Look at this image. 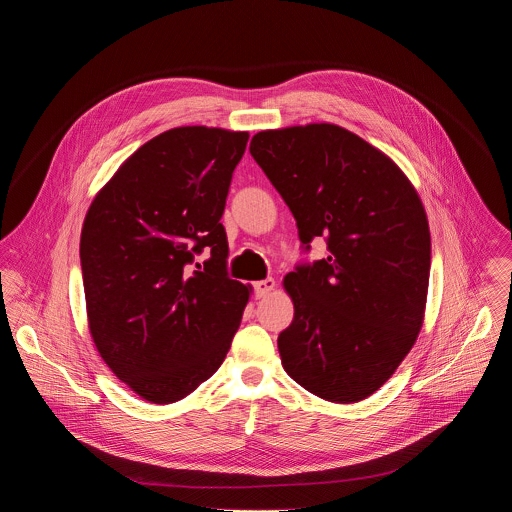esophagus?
Here are the masks:
<instances>
[{"label":"esophagus","instance_id":"1","mask_svg":"<svg viewBox=\"0 0 512 512\" xmlns=\"http://www.w3.org/2000/svg\"><path fill=\"white\" fill-rule=\"evenodd\" d=\"M273 289H275V279L273 277H267V279H261V281L253 283V291H255V298L257 300L269 296Z\"/></svg>","mask_w":512,"mask_h":512}]
</instances>
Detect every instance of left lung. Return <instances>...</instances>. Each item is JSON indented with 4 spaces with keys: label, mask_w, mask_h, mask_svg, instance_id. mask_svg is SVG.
Listing matches in <instances>:
<instances>
[{
    "label": "left lung",
    "mask_w": 512,
    "mask_h": 512,
    "mask_svg": "<svg viewBox=\"0 0 512 512\" xmlns=\"http://www.w3.org/2000/svg\"><path fill=\"white\" fill-rule=\"evenodd\" d=\"M296 218L302 261L283 283L294 320L279 334L285 373L306 391L356 403L397 371L423 324L431 239L405 174L330 123L259 131L249 148Z\"/></svg>",
    "instance_id": "8db88e82"
}]
</instances>
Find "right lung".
Returning <instances> with one entry per match:
<instances>
[{"mask_svg": "<svg viewBox=\"0 0 512 512\" xmlns=\"http://www.w3.org/2000/svg\"><path fill=\"white\" fill-rule=\"evenodd\" d=\"M247 131L176 127L143 143L93 200L81 233L89 328L145 401L174 403L221 367L249 302L221 223ZM207 261L197 263V255Z\"/></svg>", "mask_w": 512, "mask_h": 512, "instance_id": "right-lung-1", "label": "right lung"}]
</instances>
